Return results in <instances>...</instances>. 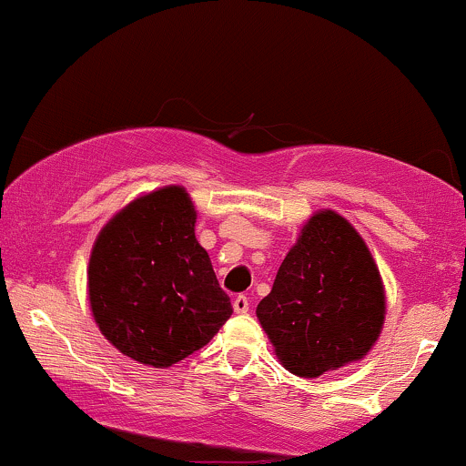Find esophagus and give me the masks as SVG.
<instances>
[{
  "instance_id": "esophagus-1",
  "label": "esophagus",
  "mask_w": 466,
  "mask_h": 466,
  "mask_svg": "<svg viewBox=\"0 0 466 466\" xmlns=\"http://www.w3.org/2000/svg\"><path fill=\"white\" fill-rule=\"evenodd\" d=\"M232 307L237 313H248L249 311V298L245 296V293H238V296L234 298Z\"/></svg>"
}]
</instances>
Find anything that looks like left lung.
I'll list each match as a JSON object with an SVG mask.
<instances>
[{"label": "left lung", "mask_w": 466, "mask_h": 466, "mask_svg": "<svg viewBox=\"0 0 466 466\" xmlns=\"http://www.w3.org/2000/svg\"><path fill=\"white\" fill-rule=\"evenodd\" d=\"M256 315L298 377L361 360L381 333L386 293L357 229L333 210L309 218Z\"/></svg>", "instance_id": "8db88e82"}]
</instances>
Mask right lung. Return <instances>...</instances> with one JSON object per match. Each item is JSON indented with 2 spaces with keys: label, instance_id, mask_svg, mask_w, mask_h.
Listing matches in <instances>:
<instances>
[{
  "label": "right lung",
  "instance_id": "right-lung-1",
  "mask_svg": "<svg viewBox=\"0 0 466 466\" xmlns=\"http://www.w3.org/2000/svg\"><path fill=\"white\" fill-rule=\"evenodd\" d=\"M179 186L136 199L96 238L87 287L96 324L122 355L168 368L203 349L232 315L210 256L195 238Z\"/></svg>",
  "mask_w": 466,
  "mask_h": 466
}]
</instances>
